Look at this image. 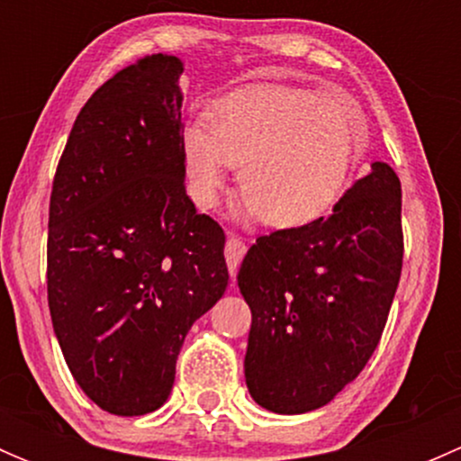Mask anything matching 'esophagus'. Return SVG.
Instances as JSON below:
<instances>
[{"mask_svg":"<svg viewBox=\"0 0 461 461\" xmlns=\"http://www.w3.org/2000/svg\"><path fill=\"white\" fill-rule=\"evenodd\" d=\"M245 252H248V245L243 243V239L236 234L227 236V245H225V260H227V267H230L231 276H236L239 272V265L243 260Z\"/></svg>","mask_w":461,"mask_h":461,"instance_id":"34e87169","label":"esophagus"}]
</instances>
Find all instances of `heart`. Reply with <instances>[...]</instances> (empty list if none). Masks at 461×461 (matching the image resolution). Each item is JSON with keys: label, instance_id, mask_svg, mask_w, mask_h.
Returning <instances> with one entry per match:
<instances>
[{"label": "heart", "instance_id": "obj_1", "mask_svg": "<svg viewBox=\"0 0 461 461\" xmlns=\"http://www.w3.org/2000/svg\"><path fill=\"white\" fill-rule=\"evenodd\" d=\"M368 142L355 104L290 86L234 91L183 129L180 153L192 201L216 207L230 167L240 212L292 230L319 221L350 185Z\"/></svg>", "mask_w": 461, "mask_h": 461}]
</instances>
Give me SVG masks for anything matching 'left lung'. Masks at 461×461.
<instances>
[{
  "label": "left lung",
  "instance_id": "1",
  "mask_svg": "<svg viewBox=\"0 0 461 461\" xmlns=\"http://www.w3.org/2000/svg\"><path fill=\"white\" fill-rule=\"evenodd\" d=\"M402 263V183L385 162L328 218L258 236L239 269L254 402L301 415L352 384L384 334Z\"/></svg>",
  "mask_w": 461,
  "mask_h": 461
}]
</instances>
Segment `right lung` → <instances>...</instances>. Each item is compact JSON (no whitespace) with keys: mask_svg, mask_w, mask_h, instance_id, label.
Here are the masks:
<instances>
[{"mask_svg":"<svg viewBox=\"0 0 461 461\" xmlns=\"http://www.w3.org/2000/svg\"><path fill=\"white\" fill-rule=\"evenodd\" d=\"M180 76L158 53L95 88L53 178L50 319L73 379L111 415L167 402L189 328L230 281L225 231L185 192Z\"/></svg>","mask_w":461,"mask_h":461,"instance_id":"1","label":"right lung"}]
</instances>
